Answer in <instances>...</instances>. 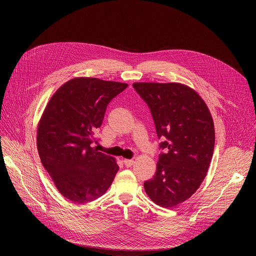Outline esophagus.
<instances>
[{
  "label": "esophagus",
  "instance_id": "esophagus-1",
  "mask_svg": "<svg viewBox=\"0 0 256 256\" xmlns=\"http://www.w3.org/2000/svg\"><path fill=\"white\" fill-rule=\"evenodd\" d=\"M124 165L126 166V167H132V165H134V160H128V159H124Z\"/></svg>",
  "mask_w": 256,
  "mask_h": 256
}]
</instances>
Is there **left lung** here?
<instances>
[{"label": "left lung", "instance_id": "left-lung-1", "mask_svg": "<svg viewBox=\"0 0 256 256\" xmlns=\"http://www.w3.org/2000/svg\"><path fill=\"white\" fill-rule=\"evenodd\" d=\"M148 104L160 148L155 176L144 181L148 196L158 206L173 208L188 200L204 181L212 157L214 128L204 101L180 83H134Z\"/></svg>", "mask_w": 256, "mask_h": 256}]
</instances>
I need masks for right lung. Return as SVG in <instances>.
<instances>
[{
  "label": "right lung",
  "mask_w": 256,
  "mask_h": 256,
  "mask_svg": "<svg viewBox=\"0 0 256 256\" xmlns=\"http://www.w3.org/2000/svg\"><path fill=\"white\" fill-rule=\"evenodd\" d=\"M126 87L98 78H74L56 91L44 109L38 128V154L60 194L72 202L103 196L118 171L114 157L94 147V134L108 103Z\"/></svg>",
  "instance_id": "1"
}]
</instances>
